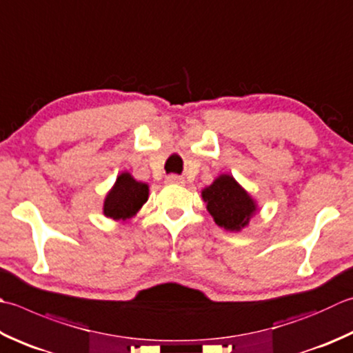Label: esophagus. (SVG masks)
Returning <instances> with one entry per match:
<instances>
[{"mask_svg": "<svg viewBox=\"0 0 353 353\" xmlns=\"http://www.w3.org/2000/svg\"><path fill=\"white\" fill-rule=\"evenodd\" d=\"M167 183H183V177L177 174H170L167 176Z\"/></svg>", "mask_w": 353, "mask_h": 353, "instance_id": "34e87169", "label": "esophagus"}]
</instances>
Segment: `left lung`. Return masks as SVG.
Wrapping results in <instances>:
<instances>
[{"instance_id": "1", "label": "left lung", "mask_w": 353, "mask_h": 353, "mask_svg": "<svg viewBox=\"0 0 353 353\" xmlns=\"http://www.w3.org/2000/svg\"><path fill=\"white\" fill-rule=\"evenodd\" d=\"M202 199L214 222L226 231H241L257 212L254 199L230 174L219 176L206 186L202 191Z\"/></svg>"}]
</instances>
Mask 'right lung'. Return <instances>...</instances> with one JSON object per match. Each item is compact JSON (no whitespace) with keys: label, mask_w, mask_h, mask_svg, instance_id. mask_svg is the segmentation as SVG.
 <instances>
[{"label":"right lung","mask_w":353,"mask_h":353,"mask_svg":"<svg viewBox=\"0 0 353 353\" xmlns=\"http://www.w3.org/2000/svg\"><path fill=\"white\" fill-rule=\"evenodd\" d=\"M148 200V185L137 182L130 172L117 176L113 188L103 200V216L125 222L136 216L142 205Z\"/></svg>","instance_id":"obj_1"}]
</instances>
